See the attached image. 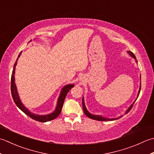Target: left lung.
Here are the masks:
<instances>
[{
  "label": "left lung",
  "instance_id": "1",
  "mask_svg": "<svg viewBox=\"0 0 154 154\" xmlns=\"http://www.w3.org/2000/svg\"><path fill=\"white\" fill-rule=\"evenodd\" d=\"M128 52L129 53L130 55L131 56H132V57L135 59H136V56H135V55L133 54L132 52L131 51H128ZM140 90H141V85H140V90H139V92H138V96L140 94ZM135 103V102H134V103ZM134 103L133 104H131L130 106V107L128 108V110L126 111V112H125V114H127V113L129 112L130 111V109L132 108L133 106H134ZM82 107H83V111L84 112V114H85L88 117L91 118V119H93V120H98V121H112V120H117V119H119L122 118V116H120V118H112V119H109V118H103L102 116H94V115H92L90 114V113L87 111V109L86 108V106H85V104H84V98H82Z\"/></svg>",
  "mask_w": 154,
  "mask_h": 154
}]
</instances>
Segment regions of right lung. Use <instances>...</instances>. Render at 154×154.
Returning a JSON list of instances; mask_svg holds the SVG:
<instances>
[{
	"label": "right lung",
	"mask_w": 154,
	"mask_h": 154,
	"mask_svg": "<svg viewBox=\"0 0 154 154\" xmlns=\"http://www.w3.org/2000/svg\"><path fill=\"white\" fill-rule=\"evenodd\" d=\"M20 54H21V52L20 53L19 55H18V58L20 57ZM18 58L17 60V61H16L14 63L13 70H12V76H11V88L12 96V98H13V100H14V102H15L17 106L21 109L22 111H23L24 113H25V114H26L27 116H29L30 118H32L34 120H36L38 122H46L48 121L54 120V119L56 118H57L60 115V114L66 96L68 92H69V90H70L71 88H72L74 87V85L73 84H68V85H66L64 87H63V88H62V90L61 91L60 95L59 98L58 99L57 106H56V108L54 112H52V114H50L46 115V116H39V115L34 114H32V113H31L26 108H25L24 105L22 103L20 100L19 98V96H18V94L17 87H16V84L14 83L15 68H16V66H17Z\"/></svg>",
	"instance_id": "obj_1"
}]
</instances>
